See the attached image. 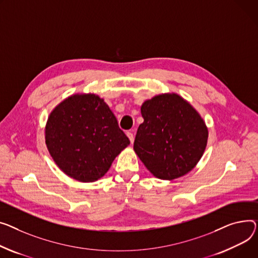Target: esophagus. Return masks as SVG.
Masks as SVG:
<instances>
[{
  "label": "esophagus",
  "mask_w": 258,
  "mask_h": 258,
  "mask_svg": "<svg viewBox=\"0 0 258 258\" xmlns=\"http://www.w3.org/2000/svg\"><path fill=\"white\" fill-rule=\"evenodd\" d=\"M126 136L128 137V139H130V141H131V143H133V142H134V140H135V138H134V134H133L132 132H127V133H126Z\"/></svg>",
  "instance_id": "34e87169"
}]
</instances>
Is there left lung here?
Returning a JSON list of instances; mask_svg holds the SVG:
<instances>
[{"mask_svg": "<svg viewBox=\"0 0 258 258\" xmlns=\"http://www.w3.org/2000/svg\"><path fill=\"white\" fill-rule=\"evenodd\" d=\"M144 122L134 149L150 172L171 180L196 166L207 147L209 132L198 112L179 95L162 94L141 107Z\"/></svg>", "mask_w": 258, "mask_h": 258, "instance_id": "8db88e82", "label": "left lung"}]
</instances>
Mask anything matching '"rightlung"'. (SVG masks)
I'll list each match as a JSON object with an SVG mask.
<instances>
[{
	"mask_svg": "<svg viewBox=\"0 0 258 258\" xmlns=\"http://www.w3.org/2000/svg\"><path fill=\"white\" fill-rule=\"evenodd\" d=\"M45 143L65 174L92 182L108 172L130 140L104 99L95 94H76L50 113Z\"/></svg>",
	"mask_w": 258,
	"mask_h": 258,
	"instance_id": "1",
	"label": "right lung"
}]
</instances>
